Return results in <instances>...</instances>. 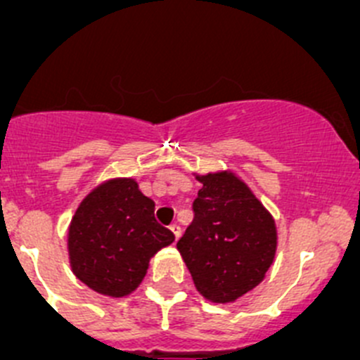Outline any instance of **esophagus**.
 <instances>
[{
	"mask_svg": "<svg viewBox=\"0 0 360 360\" xmlns=\"http://www.w3.org/2000/svg\"><path fill=\"white\" fill-rule=\"evenodd\" d=\"M170 231H172V233H174V237H176V240L181 237V226H179V224L174 223L172 226H170Z\"/></svg>",
	"mask_w": 360,
	"mask_h": 360,
	"instance_id": "34e87169",
	"label": "esophagus"
}]
</instances>
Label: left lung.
<instances>
[{"instance_id": "8db88e82", "label": "left lung", "mask_w": 360, "mask_h": 360, "mask_svg": "<svg viewBox=\"0 0 360 360\" xmlns=\"http://www.w3.org/2000/svg\"><path fill=\"white\" fill-rule=\"evenodd\" d=\"M193 176L202 188L177 250L207 301L235 303L266 277L277 252V224L233 170Z\"/></svg>"}]
</instances>
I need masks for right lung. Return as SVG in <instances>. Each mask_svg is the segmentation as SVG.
Returning <instances> with one entry per match:
<instances>
[{
    "instance_id": "right-lung-1",
    "label": "right lung",
    "mask_w": 360,
    "mask_h": 360,
    "mask_svg": "<svg viewBox=\"0 0 360 360\" xmlns=\"http://www.w3.org/2000/svg\"><path fill=\"white\" fill-rule=\"evenodd\" d=\"M174 238L157 223L155 202L134 177H110L79 202L71 217L69 264L92 291L125 297L144 281L151 257Z\"/></svg>"
}]
</instances>
